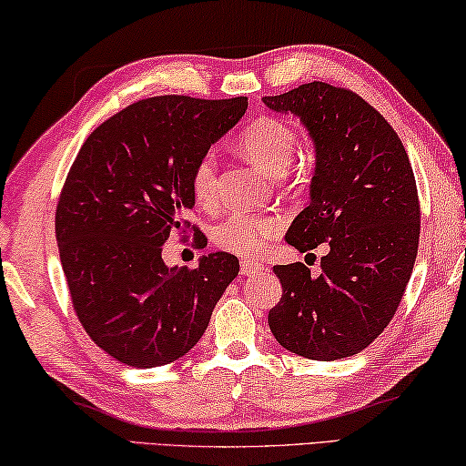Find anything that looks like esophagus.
I'll use <instances>...</instances> for the list:
<instances>
[{
  "instance_id": "34e87169",
  "label": "esophagus",
  "mask_w": 466,
  "mask_h": 466,
  "mask_svg": "<svg viewBox=\"0 0 466 466\" xmlns=\"http://www.w3.org/2000/svg\"><path fill=\"white\" fill-rule=\"evenodd\" d=\"M264 266L260 262H254V260H241V274L243 277H249V274H256L260 272Z\"/></svg>"
}]
</instances>
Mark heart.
Wrapping results in <instances>:
<instances>
[{
	"mask_svg": "<svg viewBox=\"0 0 466 466\" xmlns=\"http://www.w3.org/2000/svg\"><path fill=\"white\" fill-rule=\"evenodd\" d=\"M239 148L249 161L272 175H279L291 163L297 148L295 129L283 119L262 116L251 119L241 129ZM192 192L200 204H212L217 200V158L215 155H204L196 163L192 173ZM280 231V220L277 217L256 215H231L218 223L212 231V239L218 248L243 258L258 256L268 239Z\"/></svg>",
	"mask_w": 466,
	"mask_h": 466,
	"instance_id": "1",
	"label": "heart"
}]
</instances>
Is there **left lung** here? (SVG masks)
<instances>
[{"label":"left lung","mask_w":466,"mask_h":466,"mask_svg":"<svg viewBox=\"0 0 466 466\" xmlns=\"http://www.w3.org/2000/svg\"><path fill=\"white\" fill-rule=\"evenodd\" d=\"M291 113L316 148L309 206L285 239L299 251L326 243L322 272L274 266L283 297L268 314L280 347L316 361L357 355L382 334L405 295L419 248V196L399 134L353 90L326 82L264 96Z\"/></svg>","instance_id":"left-lung-1"}]
</instances>
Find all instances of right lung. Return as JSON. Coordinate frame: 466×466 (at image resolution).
<instances>
[{
  "label": "right lung",
  "instance_id": "obj_1",
  "mask_svg": "<svg viewBox=\"0 0 466 466\" xmlns=\"http://www.w3.org/2000/svg\"><path fill=\"white\" fill-rule=\"evenodd\" d=\"M246 109V96H152L82 144L59 196L56 238L76 316L113 360L132 368L179 360L239 274L227 251L202 256L194 270L169 268L161 254L173 231L189 227L196 163Z\"/></svg>",
  "mask_w": 466,
  "mask_h": 466
}]
</instances>
